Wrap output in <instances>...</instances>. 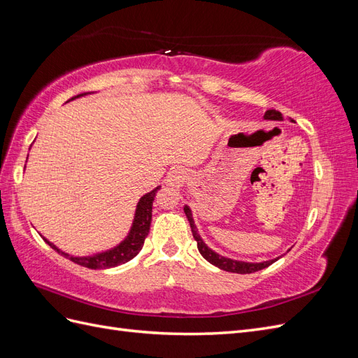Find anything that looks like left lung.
Returning a JSON list of instances; mask_svg holds the SVG:
<instances>
[{
    "instance_id": "8db88e82",
    "label": "left lung",
    "mask_w": 358,
    "mask_h": 358,
    "mask_svg": "<svg viewBox=\"0 0 358 358\" xmlns=\"http://www.w3.org/2000/svg\"><path fill=\"white\" fill-rule=\"evenodd\" d=\"M264 119H272V121H282L284 116H282V113L275 110V109H268L264 113ZM183 212H185L187 218L189 221L192 236H194V239H196V242H197V248H199L200 254L203 255V258L208 259L210 264L225 270V272L241 273V275L254 273V272H258V270H263V268L268 267L270 264H273L276 259H278V258L276 259H270V262H263V263H245V262H236V259H230V258H225V257L218 255L216 252H213L212 249H209L208 246H206L204 242L201 241V237L197 233V227H196V224H194L192 215H191V210H189L188 206H185V208H183Z\"/></svg>"
}]
</instances>
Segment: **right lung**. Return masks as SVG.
I'll return each mask as SVG.
<instances>
[{
  "mask_svg": "<svg viewBox=\"0 0 358 358\" xmlns=\"http://www.w3.org/2000/svg\"><path fill=\"white\" fill-rule=\"evenodd\" d=\"M80 95H83V94H80ZM80 95H78V96H80ZM78 96H74V99H78ZM74 99H71V100H74ZM157 189L158 188L148 192L146 196L140 199V201L137 204L136 218H134L131 231H129L128 237L121 245L110 249V251L99 254V255H92V257H71L66 252H61L57 246H53L46 239L45 241L50 245V248L55 249V251H58L61 255H64L66 258L71 259L73 263L83 266V267L99 270V268H109V267H116L119 264H124V263L129 262L131 258H134L140 252V249L143 248L145 239L149 233L150 220H152V201H154Z\"/></svg>",
  "mask_w": 358,
  "mask_h": 358,
  "instance_id": "obj_1",
  "label": "right lung"
}]
</instances>
